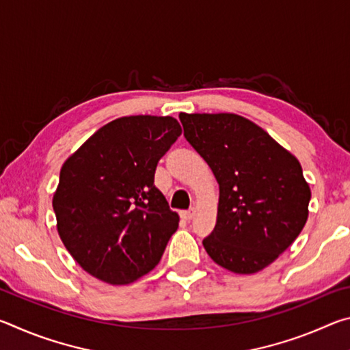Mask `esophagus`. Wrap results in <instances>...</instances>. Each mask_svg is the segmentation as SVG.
<instances>
[{
  "label": "esophagus",
  "instance_id": "esophagus-1",
  "mask_svg": "<svg viewBox=\"0 0 350 350\" xmlns=\"http://www.w3.org/2000/svg\"><path fill=\"white\" fill-rule=\"evenodd\" d=\"M196 215V210H188V211H183L182 213V217L185 219V221H191V219Z\"/></svg>",
  "mask_w": 350,
  "mask_h": 350
}]
</instances>
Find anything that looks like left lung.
I'll return each mask as SVG.
<instances>
[{
    "label": "left lung",
    "mask_w": 350,
    "mask_h": 350,
    "mask_svg": "<svg viewBox=\"0 0 350 350\" xmlns=\"http://www.w3.org/2000/svg\"><path fill=\"white\" fill-rule=\"evenodd\" d=\"M183 135L219 183L208 256L233 273L252 275L280 258L303 232L310 187L292 152L248 118L180 112Z\"/></svg>",
    "instance_id": "1"
}]
</instances>
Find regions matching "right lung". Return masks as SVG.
Segmentation results:
<instances>
[{
    "label": "right lung",
    "instance_id": "1",
    "mask_svg": "<svg viewBox=\"0 0 350 350\" xmlns=\"http://www.w3.org/2000/svg\"><path fill=\"white\" fill-rule=\"evenodd\" d=\"M180 134L170 116L120 117L63 163L52 199L58 234L97 280L131 284L161 260L179 215L154 185V173Z\"/></svg>",
    "mask_w": 350,
    "mask_h": 350
}]
</instances>
